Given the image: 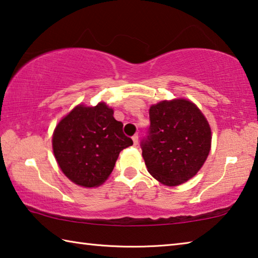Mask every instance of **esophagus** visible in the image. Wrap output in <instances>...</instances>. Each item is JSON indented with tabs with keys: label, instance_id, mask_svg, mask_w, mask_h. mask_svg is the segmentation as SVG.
I'll return each mask as SVG.
<instances>
[{
	"label": "esophagus",
	"instance_id": "1",
	"mask_svg": "<svg viewBox=\"0 0 258 258\" xmlns=\"http://www.w3.org/2000/svg\"><path fill=\"white\" fill-rule=\"evenodd\" d=\"M133 141H134L135 145H138V135L137 134H135L133 136Z\"/></svg>",
	"mask_w": 258,
	"mask_h": 258
}]
</instances>
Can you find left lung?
<instances>
[{"label": "left lung", "instance_id": "1", "mask_svg": "<svg viewBox=\"0 0 258 258\" xmlns=\"http://www.w3.org/2000/svg\"><path fill=\"white\" fill-rule=\"evenodd\" d=\"M150 121L141 142L150 174L168 186L192 178L205 163L212 143L204 114L186 99L164 100L152 105Z\"/></svg>", "mask_w": 258, "mask_h": 258}]
</instances>
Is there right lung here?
<instances>
[{"mask_svg": "<svg viewBox=\"0 0 258 258\" xmlns=\"http://www.w3.org/2000/svg\"><path fill=\"white\" fill-rule=\"evenodd\" d=\"M123 123L104 103L75 107L59 122L52 137L53 153L62 172L84 187L103 184L111 175L120 152L133 145Z\"/></svg>", "mask_w": 258, "mask_h": 258, "instance_id": "add662e5", "label": "right lung"}]
</instances>
